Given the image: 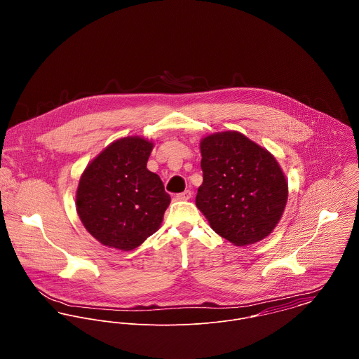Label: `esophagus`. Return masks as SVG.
<instances>
[{
  "label": "esophagus",
  "instance_id": "1",
  "mask_svg": "<svg viewBox=\"0 0 359 359\" xmlns=\"http://www.w3.org/2000/svg\"><path fill=\"white\" fill-rule=\"evenodd\" d=\"M175 198H177L178 201H189V199L192 198V192H191V191H185V192H182V194H178Z\"/></svg>",
  "mask_w": 359,
  "mask_h": 359
}]
</instances>
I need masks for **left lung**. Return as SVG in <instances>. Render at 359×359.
Instances as JSON below:
<instances>
[{
  "label": "left lung",
  "mask_w": 359,
  "mask_h": 359,
  "mask_svg": "<svg viewBox=\"0 0 359 359\" xmlns=\"http://www.w3.org/2000/svg\"><path fill=\"white\" fill-rule=\"evenodd\" d=\"M203 184L196 205L210 226L235 246L266 238L287 202L286 177L276 158L238 131L201 142Z\"/></svg>",
  "instance_id": "8db88e82"
}]
</instances>
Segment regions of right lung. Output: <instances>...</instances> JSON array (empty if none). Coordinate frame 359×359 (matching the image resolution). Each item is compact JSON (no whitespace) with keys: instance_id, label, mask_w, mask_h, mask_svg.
<instances>
[{"instance_id":"obj_1","label":"right lung","mask_w":359,"mask_h":359,"mask_svg":"<svg viewBox=\"0 0 359 359\" xmlns=\"http://www.w3.org/2000/svg\"><path fill=\"white\" fill-rule=\"evenodd\" d=\"M154 142L126 137L104 148L84 170L76 207L86 229L104 246L130 252L160 228L170 195L147 168Z\"/></svg>"}]
</instances>
